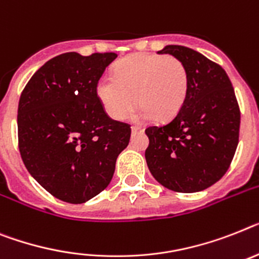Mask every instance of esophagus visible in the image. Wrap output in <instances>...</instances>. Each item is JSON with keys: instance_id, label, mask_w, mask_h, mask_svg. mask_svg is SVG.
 Segmentation results:
<instances>
[{"instance_id": "obj_1", "label": "esophagus", "mask_w": 259, "mask_h": 259, "mask_svg": "<svg viewBox=\"0 0 259 259\" xmlns=\"http://www.w3.org/2000/svg\"><path fill=\"white\" fill-rule=\"evenodd\" d=\"M141 132H143V130L141 129V127H138V126H133V127H132V133L133 134L141 133Z\"/></svg>"}]
</instances>
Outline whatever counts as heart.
I'll return each instance as SVG.
<instances>
[{
  "label": "heart",
  "instance_id": "b5f03b06",
  "mask_svg": "<svg viewBox=\"0 0 259 259\" xmlns=\"http://www.w3.org/2000/svg\"><path fill=\"white\" fill-rule=\"evenodd\" d=\"M113 76L97 81L96 95L112 119L122 121L136 108V121L175 117L188 95L190 75L186 64L163 54H133L117 63Z\"/></svg>",
  "mask_w": 259,
  "mask_h": 259
}]
</instances>
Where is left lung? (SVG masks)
Segmentation results:
<instances>
[{"label":"left lung","instance_id":"left-lung-1","mask_svg":"<svg viewBox=\"0 0 259 259\" xmlns=\"http://www.w3.org/2000/svg\"><path fill=\"white\" fill-rule=\"evenodd\" d=\"M170 54L186 64L188 95L170 122L146 129L147 167L158 183L177 192H199L221 179L238 145L240 108L223 67L184 46Z\"/></svg>","mask_w":259,"mask_h":259}]
</instances>
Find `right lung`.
I'll return each mask as SVG.
<instances>
[{
  "label": "right lung",
  "instance_id": "right-lung-1",
  "mask_svg": "<svg viewBox=\"0 0 259 259\" xmlns=\"http://www.w3.org/2000/svg\"><path fill=\"white\" fill-rule=\"evenodd\" d=\"M114 52H66L32 75L18 104L19 153L47 192L85 203L110 183L117 156L129 145L130 126L109 118L96 95Z\"/></svg>",
  "mask_w": 259,
  "mask_h": 259
}]
</instances>
